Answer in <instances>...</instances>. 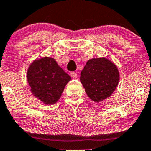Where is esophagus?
Returning a JSON list of instances; mask_svg holds the SVG:
<instances>
[{
  "mask_svg": "<svg viewBox=\"0 0 151 151\" xmlns=\"http://www.w3.org/2000/svg\"><path fill=\"white\" fill-rule=\"evenodd\" d=\"M71 77H72V78L76 79L77 77V73H75V72H71Z\"/></svg>",
  "mask_w": 151,
  "mask_h": 151,
  "instance_id": "1",
  "label": "esophagus"
}]
</instances>
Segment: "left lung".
Listing matches in <instances>:
<instances>
[{
	"instance_id": "left-lung-1",
	"label": "left lung",
	"mask_w": 151,
	"mask_h": 151,
	"mask_svg": "<svg viewBox=\"0 0 151 151\" xmlns=\"http://www.w3.org/2000/svg\"><path fill=\"white\" fill-rule=\"evenodd\" d=\"M120 80L119 71L113 63L105 57L87 61L80 73V82L88 98L101 102L112 95Z\"/></svg>"
}]
</instances>
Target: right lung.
Segmentation results:
<instances>
[{"label":"right lung","mask_w":151,"mask_h":151,"mask_svg":"<svg viewBox=\"0 0 151 151\" xmlns=\"http://www.w3.org/2000/svg\"><path fill=\"white\" fill-rule=\"evenodd\" d=\"M27 80L32 94L44 104L51 105L59 101L71 78L54 59L46 56L31 63Z\"/></svg>","instance_id":"add662e5"}]
</instances>
